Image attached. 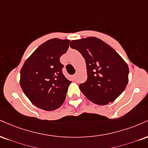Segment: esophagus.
I'll return each instance as SVG.
<instances>
[{
	"label": "esophagus",
	"instance_id": "1",
	"mask_svg": "<svg viewBox=\"0 0 148 148\" xmlns=\"http://www.w3.org/2000/svg\"><path fill=\"white\" fill-rule=\"evenodd\" d=\"M72 78L74 80H76V74H74V75L72 76Z\"/></svg>",
	"mask_w": 148,
	"mask_h": 148
}]
</instances>
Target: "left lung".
Instances as JSON below:
<instances>
[{"instance_id":"left-lung-1","label":"left lung","mask_w":148,"mask_h":148,"mask_svg":"<svg viewBox=\"0 0 148 148\" xmlns=\"http://www.w3.org/2000/svg\"><path fill=\"white\" fill-rule=\"evenodd\" d=\"M70 47L85 59L88 79L79 85L83 94L99 106L112 102L125 90L129 68L112 47L97 37L72 40Z\"/></svg>"}]
</instances>
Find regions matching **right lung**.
Returning a JSON list of instances; mask_svg holds the SVG:
<instances>
[{"label": "right lung", "instance_id": "1", "mask_svg": "<svg viewBox=\"0 0 148 148\" xmlns=\"http://www.w3.org/2000/svg\"><path fill=\"white\" fill-rule=\"evenodd\" d=\"M69 40L52 38L37 48L21 69L20 85L29 100L40 109L60 108L71 81L62 72L60 57L66 53Z\"/></svg>", "mask_w": 148, "mask_h": 148}]
</instances>
